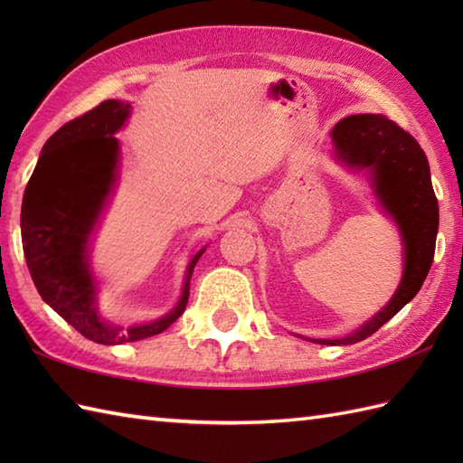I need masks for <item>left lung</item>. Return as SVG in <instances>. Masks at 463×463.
Returning <instances> with one entry per match:
<instances>
[{
	"instance_id": "8db88e82",
	"label": "left lung",
	"mask_w": 463,
	"mask_h": 463,
	"mask_svg": "<svg viewBox=\"0 0 463 463\" xmlns=\"http://www.w3.org/2000/svg\"><path fill=\"white\" fill-rule=\"evenodd\" d=\"M332 141L344 163L370 169L380 201L396 219L406 247L404 279L388 307L346 338L317 340L346 346L372 336L416 297L434 262L439 211L426 153L386 115L346 117L332 129Z\"/></svg>"
}]
</instances>
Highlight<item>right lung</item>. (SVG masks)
Listing matches in <instances>:
<instances>
[{
    "label": "right lung",
    "mask_w": 463,
    "mask_h": 463,
    "mask_svg": "<svg viewBox=\"0 0 463 463\" xmlns=\"http://www.w3.org/2000/svg\"><path fill=\"white\" fill-rule=\"evenodd\" d=\"M129 109V103L103 101L57 129L43 146L22 204L24 254L37 292L87 340L105 346L143 340L169 328L184 312L191 274L204 252L191 260L183 297L166 317L131 328L97 317L85 249L115 179L119 143L113 133Z\"/></svg>",
    "instance_id": "add662e5"
}]
</instances>
